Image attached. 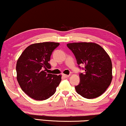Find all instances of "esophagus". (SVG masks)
<instances>
[{
	"mask_svg": "<svg viewBox=\"0 0 126 126\" xmlns=\"http://www.w3.org/2000/svg\"><path fill=\"white\" fill-rule=\"evenodd\" d=\"M62 76H63V77L65 78H69V75H64V74H63V75H62Z\"/></svg>",
	"mask_w": 126,
	"mask_h": 126,
	"instance_id": "1",
	"label": "esophagus"
}]
</instances>
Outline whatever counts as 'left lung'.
I'll return each instance as SVG.
<instances>
[{
	"label": "left lung",
	"mask_w": 126,
	"mask_h": 126,
	"mask_svg": "<svg viewBox=\"0 0 126 126\" xmlns=\"http://www.w3.org/2000/svg\"><path fill=\"white\" fill-rule=\"evenodd\" d=\"M76 59L80 82L75 86L78 94L87 99L97 98L106 91L112 80V63L110 56L99 45L94 43H73L67 44Z\"/></svg>",
	"instance_id": "obj_1"
}]
</instances>
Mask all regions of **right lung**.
<instances>
[{"label":"right lung","mask_w":126,"mask_h":126,"mask_svg":"<svg viewBox=\"0 0 126 126\" xmlns=\"http://www.w3.org/2000/svg\"><path fill=\"white\" fill-rule=\"evenodd\" d=\"M60 45L45 42L29 46L16 63L17 80L22 90L38 101L45 100L54 95L61 82V75L47 73L51 68L48 63L51 55Z\"/></svg>","instance_id":"1"}]
</instances>
